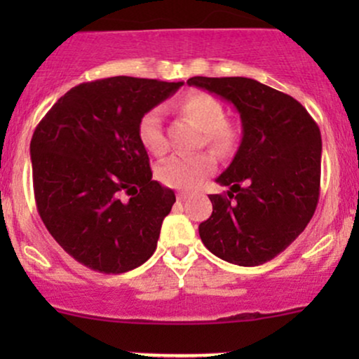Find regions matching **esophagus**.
I'll return each instance as SVG.
<instances>
[{
  "label": "esophagus",
  "instance_id": "34e87169",
  "mask_svg": "<svg viewBox=\"0 0 359 359\" xmlns=\"http://www.w3.org/2000/svg\"><path fill=\"white\" fill-rule=\"evenodd\" d=\"M189 194L187 192H179L177 194V201H179V203H184V201H187L189 199Z\"/></svg>",
  "mask_w": 359,
  "mask_h": 359
}]
</instances>
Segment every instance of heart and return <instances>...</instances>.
I'll list each match as a JSON object with an SVG mask.
<instances>
[{
    "instance_id": "obj_1",
    "label": "heart",
    "mask_w": 359,
    "mask_h": 359,
    "mask_svg": "<svg viewBox=\"0 0 359 359\" xmlns=\"http://www.w3.org/2000/svg\"><path fill=\"white\" fill-rule=\"evenodd\" d=\"M177 108L199 130H203L204 143L214 154L226 156L236 147V130L226 121L224 108L216 97L203 90H191L177 102ZM138 138L151 155H163L167 140L163 133V113L160 108L148 109L138 123ZM214 158L209 154L189 156H172L156 168V177L163 185L180 191L197 187L205 177L214 172Z\"/></svg>"
}]
</instances>
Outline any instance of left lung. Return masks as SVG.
Masks as SVG:
<instances>
[{
  "mask_svg": "<svg viewBox=\"0 0 359 359\" xmlns=\"http://www.w3.org/2000/svg\"><path fill=\"white\" fill-rule=\"evenodd\" d=\"M189 86L233 102L243 123L241 145L216 182L212 214L199 224L204 246L224 262H270L306 229L320 191L323 140L297 100L248 77H191Z\"/></svg>",
  "mask_w": 359,
  "mask_h": 359,
  "instance_id": "obj_1",
  "label": "left lung"
}]
</instances>
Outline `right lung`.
I'll use <instances>...</instances> for the list:
<instances>
[{"instance_id": "add662e5", "label": "right lung", "mask_w": 359, "mask_h": 359, "mask_svg": "<svg viewBox=\"0 0 359 359\" xmlns=\"http://www.w3.org/2000/svg\"><path fill=\"white\" fill-rule=\"evenodd\" d=\"M182 84L128 76L82 82L36 125V211L53 240L88 269L125 273L154 255L175 194L151 180L138 123Z\"/></svg>"}]
</instances>
